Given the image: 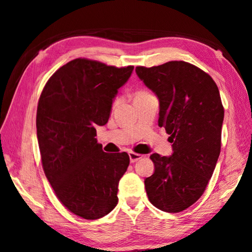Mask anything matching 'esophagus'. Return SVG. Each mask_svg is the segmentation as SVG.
Instances as JSON below:
<instances>
[{
  "mask_svg": "<svg viewBox=\"0 0 252 252\" xmlns=\"http://www.w3.org/2000/svg\"><path fill=\"white\" fill-rule=\"evenodd\" d=\"M129 157H130V161L133 163V162H136L138 160H140L142 158L141 155H139V153H135V152H129Z\"/></svg>",
  "mask_w": 252,
  "mask_h": 252,
  "instance_id": "1",
  "label": "esophagus"
}]
</instances>
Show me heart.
Returning a JSON list of instances; mask_svg holds the SVG:
<instances>
[{"label":"heart","instance_id":"obj_1","mask_svg":"<svg viewBox=\"0 0 252 252\" xmlns=\"http://www.w3.org/2000/svg\"><path fill=\"white\" fill-rule=\"evenodd\" d=\"M140 93H146V92H138V93H136V94H140Z\"/></svg>","mask_w":252,"mask_h":252}]
</instances>
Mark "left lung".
Segmentation results:
<instances>
[{"mask_svg":"<svg viewBox=\"0 0 252 252\" xmlns=\"http://www.w3.org/2000/svg\"><path fill=\"white\" fill-rule=\"evenodd\" d=\"M135 72L159 99L158 125L170 134L173 151L150 156L155 172L144 180L148 198L162 211L180 212L201 197L220 155L224 110L218 87L185 61L136 66Z\"/></svg>","mask_w":252,"mask_h":252,"instance_id":"8db88e82","label":"left lung"}]
</instances>
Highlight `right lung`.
Returning a JSON list of instances; mask_svg holds the SVG:
<instances>
[{
    "mask_svg": "<svg viewBox=\"0 0 252 252\" xmlns=\"http://www.w3.org/2000/svg\"><path fill=\"white\" fill-rule=\"evenodd\" d=\"M133 69L75 59L60 67L41 93L36 134L44 173L63 206L81 218H102L118 203L130 158L102 150L95 126L108 122L118 90Z\"/></svg>",
    "mask_w": 252,
    "mask_h": 252,
    "instance_id": "right-lung-1",
    "label": "right lung"
}]
</instances>
